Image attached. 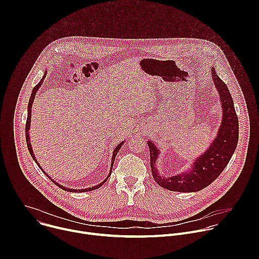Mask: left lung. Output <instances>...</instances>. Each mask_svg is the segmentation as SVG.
<instances>
[{"instance_id":"1","label":"left lung","mask_w":259,"mask_h":259,"mask_svg":"<svg viewBox=\"0 0 259 259\" xmlns=\"http://www.w3.org/2000/svg\"><path fill=\"white\" fill-rule=\"evenodd\" d=\"M211 73L215 88L219 93L221 107H223V119L217 136L211 142L207 151L194 161L191 169L188 172L172 177L161 176L156 167L160 151L153 141H147L153 177L160 187L166 190L193 193L207 188L225 170L236 151L239 139V120L234 101L227 84L216 75L213 67Z\"/></svg>"}]
</instances>
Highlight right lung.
<instances>
[{
	"instance_id": "1",
	"label": "right lung",
	"mask_w": 259,
	"mask_h": 259,
	"mask_svg": "<svg viewBox=\"0 0 259 259\" xmlns=\"http://www.w3.org/2000/svg\"><path fill=\"white\" fill-rule=\"evenodd\" d=\"M46 73H47V71H45V73H44V76H43V78L41 79V81L38 83V85H35L34 86V88L32 89V91H31V95H30V98H29V101H28V105H27V120H26V124H25V138H26V143H27V149H28V152H29V154H30V156L32 157V159L34 160V162L36 163V165L39 166V168L47 175V173L42 169V167L40 166V164L38 163V161H36V159H35V157H34V155H33V152H32V149H31V144H30V141H29V134H28V131H29V127H30V117H31V106H32V103H33V99H34V96H35V93L38 92V90H39V88L41 87V85L43 84V82H44V80H45V78H46ZM124 144V141H122L121 143H119L117 146H116V149H115V151H114V153H113V157H112V166H110V170H109V174H108V176L102 181V182H100L99 184H97V186H95V187H92V188H87V189H82V190H72V189H68V188H65V187H63V186H61V184H59V183H57L56 181H54L49 175H47L55 184L57 187H59L60 189H62L63 191H66V192H70V193H83V192H90V191H93V190H96V189H99L102 184L107 180V178L110 176V174H112V169H113V165H114V162H115V159H116V156H117V154H118V152H119V150L121 149V146Z\"/></svg>"
}]
</instances>
